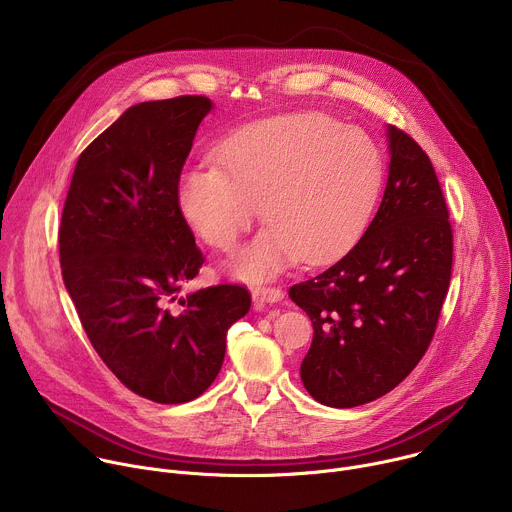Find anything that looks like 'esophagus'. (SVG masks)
I'll return each instance as SVG.
<instances>
[{
	"mask_svg": "<svg viewBox=\"0 0 512 512\" xmlns=\"http://www.w3.org/2000/svg\"><path fill=\"white\" fill-rule=\"evenodd\" d=\"M253 300L257 304H277L283 300V289L279 287H265V285H257L253 287Z\"/></svg>",
	"mask_w": 512,
	"mask_h": 512,
	"instance_id": "esophagus-1",
	"label": "esophagus"
}]
</instances>
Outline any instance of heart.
I'll use <instances>...</instances> for the list:
<instances>
[{
    "label": "heart",
    "mask_w": 512,
    "mask_h": 512,
    "mask_svg": "<svg viewBox=\"0 0 512 512\" xmlns=\"http://www.w3.org/2000/svg\"><path fill=\"white\" fill-rule=\"evenodd\" d=\"M216 166L184 172L178 204L194 233L233 251L259 212L269 225L235 269L265 279L287 261H318L367 223L381 182L377 143L324 113L267 119L231 135Z\"/></svg>",
    "instance_id": "heart-1"
}]
</instances>
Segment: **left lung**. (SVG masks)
Segmentation results:
<instances>
[{"mask_svg":"<svg viewBox=\"0 0 512 512\" xmlns=\"http://www.w3.org/2000/svg\"><path fill=\"white\" fill-rule=\"evenodd\" d=\"M389 180L369 229L338 261L289 287L312 320L302 383L328 407L393 391L431 344L448 296L454 231L421 145L389 127Z\"/></svg>","mask_w":512,"mask_h":512,"instance_id":"1","label":"left lung"}]
</instances>
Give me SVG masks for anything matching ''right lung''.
<instances>
[{"mask_svg":"<svg viewBox=\"0 0 512 512\" xmlns=\"http://www.w3.org/2000/svg\"><path fill=\"white\" fill-rule=\"evenodd\" d=\"M210 107L202 95L129 107L79 156L58 229L62 279L93 348L129 391L164 405L212 385L229 328L251 308L243 283L178 300L204 265L178 186Z\"/></svg>","mask_w":512,"mask_h":512,"instance_id":"right-lung-1","label":"right lung"}]
</instances>
